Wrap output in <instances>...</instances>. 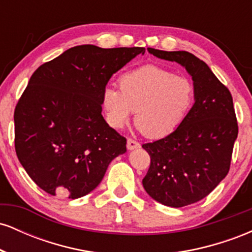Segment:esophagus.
Returning <instances> with one entry per match:
<instances>
[{
  "label": "esophagus",
  "instance_id": "esophagus-1",
  "mask_svg": "<svg viewBox=\"0 0 252 252\" xmlns=\"http://www.w3.org/2000/svg\"><path fill=\"white\" fill-rule=\"evenodd\" d=\"M138 147H140V142H137L134 138H128V141H126V148L129 150H132L138 148Z\"/></svg>",
  "mask_w": 252,
  "mask_h": 252
}]
</instances>
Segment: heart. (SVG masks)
<instances>
[{"label": "heart", "mask_w": 252, "mask_h": 252, "mask_svg": "<svg viewBox=\"0 0 252 252\" xmlns=\"http://www.w3.org/2000/svg\"><path fill=\"white\" fill-rule=\"evenodd\" d=\"M118 86L120 90L106 88L103 92L108 123L116 129L123 128L136 110V126L149 137L172 132L194 100V84L189 78L153 65L124 73Z\"/></svg>", "instance_id": "heart-1"}]
</instances>
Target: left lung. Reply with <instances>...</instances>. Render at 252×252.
<instances>
[{
    "instance_id": "8db88e82",
    "label": "left lung",
    "mask_w": 252,
    "mask_h": 252,
    "mask_svg": "<svg viewBox=\"0 0 252 252\" xmlns=\"http://www.w3.org/2000/svg\"><path fill=\"white\" fill-rule=\"evenodd\" d=\"M148 51L186 68L194 82L195 103L174 131L142 146L150 156L142 184L156 201L187 206L209 195L230 170L238 135L232 96L209 66L189 52Z\"/></svg>"
}]
</instances>
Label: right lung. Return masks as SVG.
<instances>
[{"mask_svg": "<svg viewBox=\"0 0 252 252\" xmlns=\"http://www.w3.org/2000/svg\"><path fill=\"white\" fill-rule=\"evenodd\" d=\"M144 52L76 46L32 74L14 111L15 152L40 189L86 195L126 152V138L102 116V97L112 74Z\"/></svg>", "mask_w": 252, "mask_h": 252, "instance_id": "obj_1", "label": "right lung"}]
</instances>
